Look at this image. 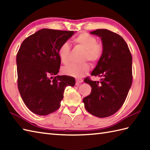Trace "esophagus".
<instances>
[{"mask_svg": "<svg viewBox=\"0 0 150 150\" xmlns=\"http://www.w3.org/2000/svg\"><path fill=\"white\" fill-rule=\"evenodd\" d=\"M83 82V80L82 79H76V84L77 85H79L80 83H81V82Z\"/></svg>", "mask_w": 150, "mask_h": 150, "instance_id": "1", "label": "esophagus"}]
</instances>
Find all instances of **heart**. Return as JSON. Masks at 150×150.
Masks as SVG:
<instances>
[{
	"mask_svg": "<svg viewBox=\"0 0 150 150\" xmlns=\"http://www.w3.org/2000/svg\"><path fill=\"white\" fill-rule=\"evenodd\" d=\"M72 42L75 46L84 50L82 55V61L88 60L93 64L97 63L103 57L104 53V47L101 43L97 42L96 37L88 33L79 34ZM70 46L68 42H64L60 46L58 50V55L60 61L67 65L69 62ZM90 66L87 62L81 64H71L62 69L64 74L71 76L75 78H81L89 72Z\"/></svg>",
	"mask_w": 150,
	"mask_h": 150,
	"instance_id": "1",
	"label": "heart"
}]
</instances>
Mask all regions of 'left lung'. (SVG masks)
I'll return each instance as SVG.
<instances>
[{"label": "left lung", "mask_w": 150, "mask_h": 150, "mask_svg": "<svg viewBox=\"0 0 150 150\" xmlns=\"http://www.w3.org/2000/svg\"><path fill=\"white\" fill-rule=\"evenodd\" d=\"M101 38L104 47L103 57L91 73L101 77L100 82L84 79L91 87L90 95L83 98L89 113L99 118L108 117L122 107L133 81L132 56L123 38L106 29L91 32Z\"/></svg>", "instance_id": "obj_1"}]
</instances>
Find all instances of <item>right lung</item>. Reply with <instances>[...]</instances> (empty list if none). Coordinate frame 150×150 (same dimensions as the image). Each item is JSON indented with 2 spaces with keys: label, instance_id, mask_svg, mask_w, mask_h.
<instances>
[{
  "label": "right lung",
  "instance_id": "1",
  "mask_svg": "<svg viewBox=\"0 0 150 150\" xmlns=\"http://www.w3.org/2000/svg\"><path fill=\"white\" fill-rule=\"evenodd\" d=\"M74 34L73 31L42 29L28 37L17 54V85L28 109L47 115L60 106L67 86H74V78L55 76L60 60L58 50Z\"/></svg>",
  "mask_w": 150,
  "mask_h": 150
}]
</instances>
